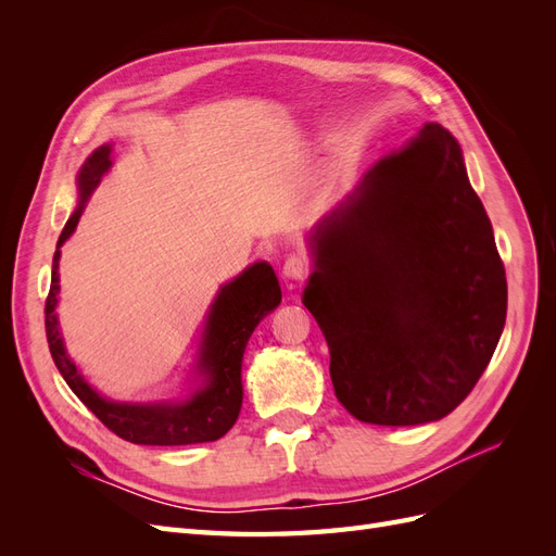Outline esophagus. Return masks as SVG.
Segmentation results:
<instances>
[{"mask_svg": "<svg viewBox=\"0 0 556 556\" xmlns=\"http://www.w3.org/2000/svg\"><path fill=\"white\" fill-rule=\"evenodd\" d=\"M306 274H308V260L304 255H299V252H290L282 264V276L288 280H301L306 278Z\"/></svg>", "mask_w": 556, "mask_h": 556, "instance_id": "1", "label": "esophagus"}]
</instances>
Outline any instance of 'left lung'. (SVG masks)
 Segmentation results:
<instances>
[{"label":"left lung","instance_id":"left-lung-1","mask_svg":"<svg viewBox=\"0 0 556 556\" xmlns=\"http://www.w3.org/2000/svg\"><path fill=\"white\" fill-rule=\"evenodd\" d=\"M304 306L336 399L366 425L435 422L470 394L506 325L508 282L462 148L427 123L311 231Z\"/></svg>","mask_w":556,"mask_h":556}]
</instances>
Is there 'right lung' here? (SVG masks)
Listing matches in <instances>:
<instances>
[{
  "mask_svg": "<svg viewBox=\"0 0 556 556\" xmlns=\"http://www.w3.org/2000/svg\"><path fill=\"white\" fill-rule=\"evenodd\" d=\"M109 169L111 146H99L78 174L80 204L60 233L50 292L46 299V339L50 355H53L58 371L72 387V392L121 439L137 445H192L217 441L233 427L241 413L243 352L255 327L280 304L282 294L278 278L271 264L257 262L231 282L223 285L206 317L204 336H201L197 362L201 384L188 399L162 403H117L99 396L66 355L55 306L60 292V248L74 233L83 204Z\"/></svg>",
  "mask_w": 556,
  "mask_h": 556,
  "instance_id": "1",
  "label": "right lung"
}]
</instances>
